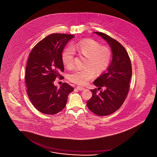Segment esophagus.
Segmentation results:
<instances>
[{"instance_id": "obj_1", "label": "esophagus", "mask_w": 157, "mask_h": 157, "mask_svg": "<svg viewBox=\"0 0 157 157\" xmlns=\"http://www.w3.org/2000/svg\"><path fill=\"white\" fill-rule=\"evenodd\" d=\"M76 89H78V90H83L85 89V88H84L83 87H81V86H76Z\"/></svg>"}]
</instances>
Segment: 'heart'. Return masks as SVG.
Instances as JSON below:
<instances>
[{
	"instance_id": "1",
	"label": "heart",
	"mask_w": 157,
	"mask_h": 157,
	"mask_svg": "<svg viewBox=\"0 0 157 157\" xmlns=\"http://www.w3.org/2000/svg\"><path fill=\"white\" fill-rule=\"evenodd\" d=\"M75 52L78 55L86 57L83 69H76L68 75L69 81L83 85L92 79L94 73L101 74L105 71L111 61L112 52L106 46L92 39H84L67 47L63 51L61 59L63 64L68 69L74 65Z\"/></svg>"
}]
</instances>
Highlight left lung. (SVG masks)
I'll return each mask as SVG.
<instances>
[{
  "label": "left lung",
  "mask_w": 157,
  "mask_h": 157,
  "mask_svg": "<svg viewBox=\"0 0 157 157\" xmlns=\"http://www.w3.org/2000/svg\"><path fill=\"white\" fill-rule=\"evenodd\" d=\"M109 44L113 54L112 61L107 71L94 82L97 89L90 90L92 98L87 101L89 109L98 116L111 114L119 109L127 96L132 75L131 61L124 47L109 36L101 32H94Z\"/></svg>",
  "instance_id": "obj_1"
}]
</instances>
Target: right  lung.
Here are the masks:
<instances>
[{"instance_id":"add662e5","label":"right lung","mask_w":157,"mask_h":157,"mask_svg":"<svg viewBox=\"0 0 157 157\" xmlns=\"http://www.w3.org/2000/svg\"><path fill=\"white\" fill-rule=\"evenodd\" d=\"M74 35L52 34L43 38L30 52L26 65L27 93L33 105L39 112L54 115L65 107L68 94L74 88L63 83L58 88L56 78L63 79L64 67L61 54Z\"/></svg>"}]
</instances>
